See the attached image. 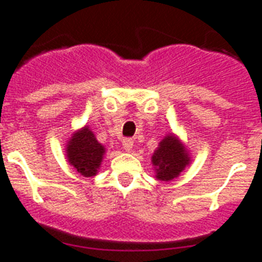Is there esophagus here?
Instances as JSON below:
<instances>
[{
    "mask_svg": "<svg viewBox=\"0 0 262 262\" xmlns=\"http://www.w3.org/2000/svg\"><path fill=\"white\" fill-rule=\"evenodd\" d=\"M122 146H123V148H124V150L128 151V152H129V151L133 150V147H134V140L131 139V138H126V139H123Z\"/></svg>",
    "mask_w": 262,
    "mask_h": 262,
    "instance_id": "esophagus-1",
    "label": "esophagus"
}]
</instances>
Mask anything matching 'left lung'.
<instances>
[{
	"mask_svg": "<svg viewBox=\"0 0 262 262\" xmlns=\"http://www.w3.org/2000/svg\"><path fill=\"white\" fill-rule=\"evenodd\" d=\"M151 162L155 168V177L159 181H172L190 163V155L181 140L168 134L154 151Z\"/></svg>",
	"mask_w": 262,
	"mask_h": 262,
	"instance_id": "8db88e82",
	"label": "left lung"
}]
</instances>
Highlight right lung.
<instances>
[{
  "mask_svg": "<svg viewBox=\"0 0 262 262\" xmlns=\"http://www.w3.org/2000/svg\"><path fill=\"white\" fill-rule=\"evenodd\" d=\"M67 158L69 165L83 177H94L100 167L105 148L95 138V134L85 126L71 136L67 143Z\"/></svg>",
  "mask_w": 262,
  "mask_h": 262,
  "instance_id": "1",
  "label": "right lung"
}]
</instances>
